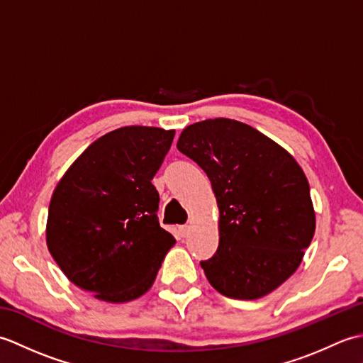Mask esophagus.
<instances>
[{"instance_id":"esophagus-1","label":"esophagus","mask_w":363,"mask_h":363,"mask_svg":"<svg viewBox=\"0 0 363 363\" xmlns=\"http://www.w3.org/2000/svg\"><path fill=\"white\" fill-rule=\"evenodd\" d=\"M189 233H190V226H179V234H181V237H187L189 235Z\"/></svg>"}]
</instances>
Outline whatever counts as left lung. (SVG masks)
<instances>
[{
  "label": "left lung",
  "instance_id": "obj_1",
  "mask_svg": "<svg viewBox=\"0 0 363 363\" xmlns=\"http://www.w3.org/2000/svg\"><path fill=\"white\" fill-rule=\"evenodd\" d=\"M177 150L211 179L220 209V243L201 262L221 295L257 299L296 272L315 234L311 187L282 146L245 123L215 118L190 125Z\"/></svg>",
  "mask_w": 363,
  "mask_h": 363
}]
</instances>
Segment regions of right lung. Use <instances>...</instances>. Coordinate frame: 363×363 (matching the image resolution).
Segmentation results:
<instances>
[{"mask_svg":"<svg viewBox=\"0 0 363 363\" xmlns=\"http://www.w3.org/2000/svg\"><path fill=\"white\" fill-rule=\"evenodd\" d=\"M174 130L125 126L91 143L54 189L46 245L64 274L107 303L151 289L176 243L160 228L151 184Z\"/></svg>","mask_w":363,"mask_h":363,"instance_id":"obj_1","label":"right lung"}]
</instances>
